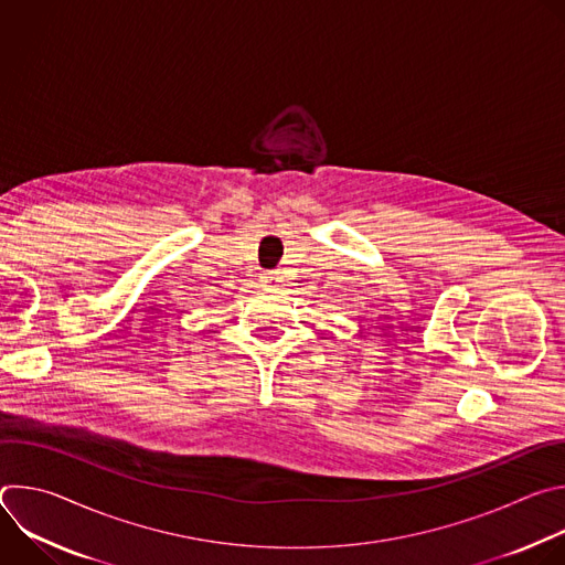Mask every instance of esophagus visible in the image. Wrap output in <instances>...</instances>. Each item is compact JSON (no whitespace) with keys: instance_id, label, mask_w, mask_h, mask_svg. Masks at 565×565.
<instances>
[{"instance_id":"1","label":"esophagus","mask_w":565,"mask_h":565,"mask_svg":"<svg viewBox=\"0 0 565 565\" xmlns=\"http://www.w3.org/2000/svg\"><path fill=\"white\" fill-rule=\"evenodd\" d=\"M262 279H264V284H275V281H281L279 273H266Z\"/></svg>"}]
</instances>
